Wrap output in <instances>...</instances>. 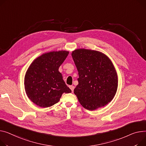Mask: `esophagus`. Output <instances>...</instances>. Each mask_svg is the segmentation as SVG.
I'll use <instances>...</instances> for the list:
<instances>
[{
	"mask_svg": "<svg viewBox=\"0 0 146 146\" xmlns=\"http://www.w3.org/2000/svg\"><path fill=\"white\" fill-rule=\"evenodd\" d=\"M69 87H70V89H71L72 92H73V90H74V87L73 86H69Z\"/></svg>",
	"mask_w": 146,
	"mask_h": 146,
	"instance_id": "esophagus-1",
	"label": "esophagus"
}]
</instances>
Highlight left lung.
Wrapping results in <instances>:
<instances>
[{
  "label": "left lung",
  "instance_id": "left-lung-1",
  "mask_svg": "<svg viewBox=\"0 0 146 146\" xmlns=\"http://www.w3.org/2000/svg\"><path fill=\"white\" fill-rule=\"evenodd\" d=\"M72 56L79 72V84L74 90L86 109L94 110L110 102L117 92L118 80L109 58L96 50L80 48Z\"/></svg>",
  "mask_w": 146,
  "mask_h": 146
}]
</instances>
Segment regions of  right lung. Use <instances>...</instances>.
I'll return each mask as SVG.
<instances>
[{
  "mask_svg": "<svg viewBox=\"0 0 146 146\" xmlns=\"http://www.w3.org/2000/svg\"><path fill=\"white\" fill-rule=\"evenodd\" d=\"M69 54L67 51L51 52L38 57L28 68L25 77V89L30 100L41 108L59 102L63 93H71L59 67Z\"/></svg>",
  "mask_w": 146,
  "mask_h": 146,
  "instance_id": "right-lung-1",
  "label": "right lung"
}]
</instances>
